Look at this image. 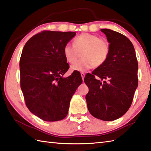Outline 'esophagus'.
Here are the masks:
<instances>
[{
	"label": "esophagus",
	"mask_w": 151,
	"mask_h": 151,
	"mask_svg": "<svg viewBox=\"0 0 151 151\" xmlns=\"http://www.w3.org/2000/svg\"><path fill=\"white\" fill-rule=\"evenodd\" d=\"M81 78L83 79H84L85 78V73L84 72H81Z\"/></svg>",
	"instance_id": "obj_1"
}]
</instances>
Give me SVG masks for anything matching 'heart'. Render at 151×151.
<instances>
[{"instance_id":"1","label":"heart","mask_w":151,"mask_h":151,"mask_svg":"<svg viewBox=\"0 0 151 151\" xmlns=\"http://www.w3.org/2000/svg\"><path fill=\"white\" fill-rule=\"evenodd\" d=\"M109 53L108 41L91 33H83L76 37L73 40V45L66 44L63 50L64 57L70 64L75 62L82 53V59L71 66L72 70L79 72H85L94 66H102L108 58Z\"/></svg>"}]
</instances>
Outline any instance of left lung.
Here are the masks:
<instances>
[{
    "instance_id": "obj_1",
    "label": "left lung",
    "mask_w": 151,
    "mask_h": 151,
    "mask_svg": "<svg viewBox=\"0 0 151 151\" xmlns=\"http://www.w3.org/2000/svg\"><path fill=\"white\" fill-rule=\"evenodd\" d=\"M100 30L110 44V53L102 66L86 74L88 93L85 98L92 115L111 121L124 115L131 106L138 85V63L134 45L127 36L108 29ZM104 79L107 81L102 82Z\"/></svg>"
}]
</instances>
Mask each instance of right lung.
I'll return each mask as SVG.
<instances>
[{"instance_id":"obj_1","label":"right lung","mask_w":151,"mask_h":151,"mask_svg":"<svg viewBox=\"0 0 151 151\" xmlns=\"http://www.w3.org/2000/svg\"><path fill=\"white\" fill-rule=\"evenodd\" d=\"M75 32L44 30L24 45L19 60L20 85L30 111L45 121L63 120L68 113L70 100L82 83L81 74L63 76L70 66L64 47Z\"/></svg>"}]
</instances>
